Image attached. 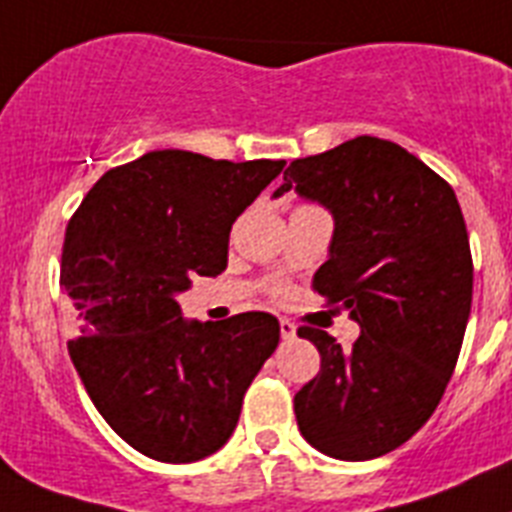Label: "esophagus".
Here are the masks:
<instances>
[{
  "label": "esophagus",
  "instance_id": "1",
  "mask_svg": "<svg viewBox=\"0 0 512 512\" xmlns=\"http://www.w3.org/2000/svg\"><path fill=\"white\" fill-rule=\"evenodd\" d=\"M278 325H281V336L286 338V341L296 336V325H294V322H291V320H286V317H281V322H278Z\"/></svg>",
  "mask_w": 512,
  "mask_h": 512
}]
</instances>
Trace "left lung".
<instances>
[{"instance_id": "1", "label": "left lung", "mask_w": 512, "mask_h": 512, "mask_svg": "<svg viewBox=\"0 0 512 512\" xmlns=\"http://www.w3.org/2000/svg\"><path fill=\"white\" fill-rule=\"evenodd\" d=\"M289 190L330 210L336 229L312 286L362 328L349 351L299 328L320 372L294 395L296 424L320 453L369 461L411 440L448 388L474 289L466 221L442 176L369 135L291 161L273 197Z\"/></svg>"}]
</instances>
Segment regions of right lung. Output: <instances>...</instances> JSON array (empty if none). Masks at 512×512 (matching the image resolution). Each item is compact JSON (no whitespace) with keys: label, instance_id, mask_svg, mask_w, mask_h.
Returning a JSON list of instances; mask_svg holds the SVG:
<instances>
[{"label":"right lung","instance_id":"obj_1","mask_svg":"<svg viewBox=\"0 0 512 512\" xmlns=\"http://www.w3.org/2000/svg\"><path fill=\"white\" fill-rule=\"evenodd\" d=\"M283 166L150 150L106 171L67 223L59 281L77 317L72 364L98 414L148 458L192 463L223 448L276 351L281 325L268 312L184 320L176 294L226 270L231 223Z\"/></svg>","mask_w":512,"mask_h":512}]
</instances>
